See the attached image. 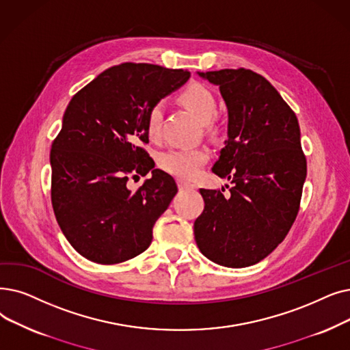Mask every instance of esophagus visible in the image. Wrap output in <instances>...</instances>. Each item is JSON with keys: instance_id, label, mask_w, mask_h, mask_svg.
<instances>
[{"instance_id": "1", "label": "esophagus", "mask_w": 350, "mask_h": 350, "mask_svg": "<svg viewBox=\"0 0 350 350\" xmlns=\"http://www.w3.org/2000/svg\"><path fill=\"white\" fill-rule=\"evenodd\" d=\"M177 185H178V189H180V190H189V189H193V187H194L193 185L186 183V181H183V180H178Z\"/></svg>"}]
</instances>
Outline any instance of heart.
Instances as JSON below:
<instances>
[{"mask_svg":"<svg viewBox=\"0 0 350 350\" xmlns=\"http://www.w3.org/2000/svg\"><path fill=\"white\" fill-rule=\"evenodd\" d=\"M180 103L191 111L202 123H208L210 118L216 111V98L211 91L200 84L189 85L178 97ZM160 120L161 109L160 105L151 107L147 114L146 131L151 140L159 139L160 135ZM210 159V150L206 146L183 147L165 150L157 157L160 169L181 180H191L199 174L202 167Z\"/></svg>","mask_w":350,"mask_h":350,"instance_id":"b5f03b06","label":"heart"}]
</instances>
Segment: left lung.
<instances>
[{
    "label": "left lung",
    "mask_w": 350,
    "mask_h": 350,
    "mask_svg": "<svg viewBox=\"0 0 350 350\" xmlns=\"http://www.w3.org/2000/svg\"><path fill=\"white\" fill-rule=\"evenodd\" d=\"M199 75L219 85L229 111V139L213 173L233 187L227 196L224 189H200L204 210L194 221L196 243L217 265L252 266L280 245L300 207L308 165L297 117L252 70Z\"/></svg>",
    "instance_id": "obj_1"
}]
</instances>
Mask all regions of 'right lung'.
<instances>
[{
	"label": "right lung",
	"instance_id": "1",
	"mask_svg": "<svg viewBox=\"0 0 350 350\" xmlns=\"http://www.w3.org/2000/svg\"><path fill=\"white\" fill-rule=\"evenodd\" d=\"M190 77L185 70L123 63L68 103L51 146V203L59 229L85 259L116 265L143 253L177 193L144 150L151 107ZM152 170L135 192L126 181Z\"/></svg>",
	"mask_w": 350,
	"mask_h": 350
}]
</instances>
